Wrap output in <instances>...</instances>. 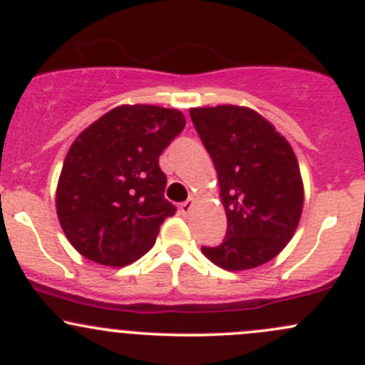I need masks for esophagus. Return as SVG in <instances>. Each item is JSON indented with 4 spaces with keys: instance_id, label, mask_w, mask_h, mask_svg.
I'll use <instances>...</instances> for the list:
<instances>
[{
    "instance_id": "esophagus-1",
    "label": "esophagus",
    "mask_w": 365,
    "mask_h": 365,
    "mask_svg": "<svg viewBox=\"0 0 365 365\" xmlns=\"http://www.w3.org/2000/svg\"><path fill=\"white\" fill-rule=\"evenodd\" d=\"M194 203H196V200H194V197H189V200L183 201V203L180 205V212H182L183 215H189L190 210L194 208Z\"/></svg>"
}]
</instances>
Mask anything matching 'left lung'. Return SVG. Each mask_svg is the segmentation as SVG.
I'll return each mask as SVG.
<instances>
[{"instance_id":"1","label":"left lung","mask_w":365,"mask_h":365,"mask_svg":"<svg viewBox=\"0 0 365 365\" xmlns=\"http://www.w3.org/2000/svg\"><path fill=\"white\" fill-rule=\"evenodd\" d=\"M190 118L208 150L226 210V238L201 252L230 272L274 259L295 235L304 182L292 145L274 125L244 106L192 108Z\"/></svg>"}]
</instances>
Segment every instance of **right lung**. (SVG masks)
Returning a JSON list of instances; mask_svg holds the SVG:
<instances>
[{
	"label": "right lung",
	"instance_id": "obj_1",
	"mask_svg": "<svg viewBox=\"0 0 365 365\" xmlns=\"http://www.w3.org/2000/svg\"><path fill=\"white\" fill-rule=\"evenodd\" d=\"M183 127L180 109L123 104L77 135L58 180L56 213L81 256L120 268L153 247L176 210L164 200L159 157Z\"/></svg>",
	"mask_w": 365,
	"mask_h": 365
}]
</instances>
